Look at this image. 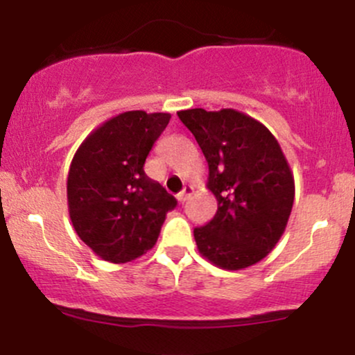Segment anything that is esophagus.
Wrapping results in <instances>:
<instances>
[{
    "instance_id": "1",
    "label": "esophagus",
    "mask_w": 355,
    "mask_h": 355,
    "mask_svg": "<svg viewBox=\"0 0 355 355\" xmlns=\"http://www.w3.org/2000/svg\"><path fill=\"white\" fill-rule=\"evenodd\" d=\"M191 191H193V187H190V185H185V187H183V190L180 191V193L177 195L178 202L183 203V202L189 200V197L191 195Z\"/></svg>"
}]
</instances>
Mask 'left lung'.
<instances>
[{
	"label": "left lung",
	"mask_w": 355,
	"mask_h": 355,
	"mask_svg": "<svg viewBox=\"0 0 355 355\" xmlns=\"http://www.w3.org/2000/svg\"><path fill=\"white\" fill-rule=\"evenodd\" d=\"M177 115L205 155L207 189L218 203L215 217L193 230L198 252L225 270L254 266L277 245L294 205V175L279 141L237 110Z\"/></svg>",
	"instance_id": "left-lung-1"
}]
</instances>
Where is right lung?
Returning <instances> with one entry per match:
<instances>
[{
    "label": "right lung",
    "mask_w": 355,
    "mask_h": 355,
    "mask_svg": "<svg viewBox=\"0 0 355 355\" xmlns=\"http://www.w3.org/2000/svg\"><path fill=\"white\" fill-rule=\"evenodd\" d=\"M170 113L133 110L110 118L85 138L67 182L75 232L100 259L126 263L157 243L177 200L145 175L144 165Z\"/></svg>",
    "instance_id": "1"
}]
</instances>
